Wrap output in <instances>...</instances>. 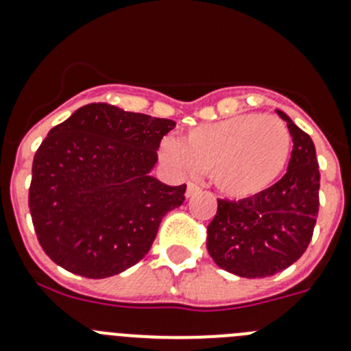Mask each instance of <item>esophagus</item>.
Wrapping results in <instances>:
<instances>
[{
    "label": "esophagus",
    "mask_w": 351,
    "mask_h": 351,
    "mask_svg": "<svg viewBox=\"0 0 351 351\" xmlns=\"http://www.w3.org/2000/svg\"><path fill=\"white\" fill-rule=\"evenodd\" d=\"M200 186L195 184V182H188V186H186V197H193V195L200 193Z\"/></svg>",
    "instance_id": "1"
}]
</instances>
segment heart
Wrapping results in <instances>:
<instances>
[{"label": "heart", "mask_w": 351, "mask_h": 351, "mask_svg": "<svg viewBox=\"0 0 351 351\" xmlns=\"http://www.w3.org/2000/svg\"><path fill=\"white\" fill-rule=\"evenodd\" d=\"M291 135L278 117L241 114L198 126L181 141L161 142L163 158L186 170L210 172L221 193L247 198L269 190L287 170Z\"/></svg>", "instance_id": "b5f03b06"}]
</instances>
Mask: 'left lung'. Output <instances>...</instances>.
<instances>
[{"label": "left lung", "instance_id": "left-lung-1", "mask_svg": "<svg viewBox=\"0 0 351 351\" xmlns=\"http://www.w3.org/2000/svg\"><path fill=\"white\" fill-rule=\"evenodd\" d=\"M291 156L287 173L263 193L243 200L218 198L207 226V251L219 267L241 278H265L297 262L311 243L320 206L315 144L285 112Z\"/></svg>", "mask_w": 351, "mask_h": 351}]
</instances>
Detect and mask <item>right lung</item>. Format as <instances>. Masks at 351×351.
<instances>
[{"mask_svg": "<svg viewBox=\"0 0 351 351\" xmlns=\"http://www.w3.org/2000/svg\"><path fill=\"white\" fill-rule=\"evenodd\" d=\"M173 126L89 104L49 132L33 158L29 210L52 262L101 280L147 255L161 218L184 202L186 184L167 186L149 173Z\"/></svg>", "mask_w": 351, "mask_h": 351, "instance_id": "add662e5", "label": "right lung"}]
</instances>
